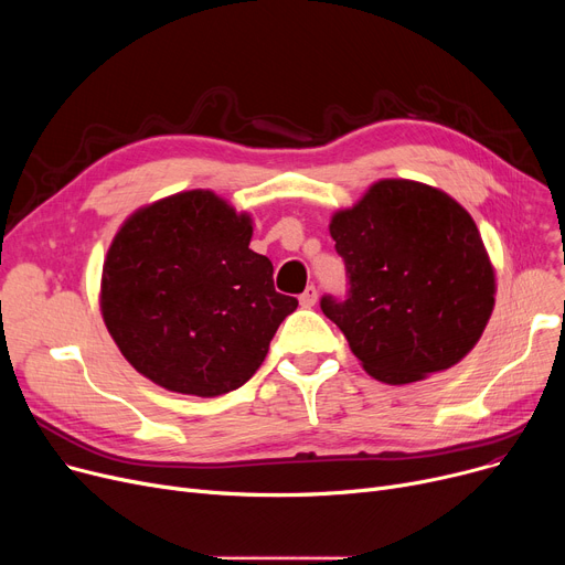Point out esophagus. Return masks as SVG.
I'll use <instances>...</instances> for the list:
<instances>
[{
  "label": "esophagus",
  "instance_id": "34e87169",
  "mask_svg": "<svg viewBox=\"0 0 565 565\" xmlns=\"http://www.w3.org/2000/svg\"><path fill=\"white\" fill-rule=\"evenodd\" d=\"M316 302H318V290H316V286H307L305 292L300 295V305H302L305 309H311Z\"/></svg>",
  "mask_w": 565,
  "mask_h": 565
}]
</instances>
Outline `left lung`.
Masks as SVG:
<instances>
[{"label":"left lung","mask_w":565,"mask_h":565,"mask_svg":"<svg viewBox=\"0 0 565 565\" xmlns=\"http://www.w3.org/2000/svg\"><path fill=\"white\" fill-rule=\"evenodd\" d=\"M348 298L324 295L369 375L387 384L447 371L479 343L494 309V267L465 207L437 188L384 178L330 222Z\"/></svg>","instance_id":"8db88e82"}]
</instances>
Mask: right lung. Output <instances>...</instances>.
<instances>
[{
	"instance_id": "obj_1",
	"label": "right lung",
	"mask_w": 565,
	"mask_h": 565,
	"mask_svg": "<svg viewBox=\"0 0 565 565\" xmlns=\"http://www.w3.org/2000/svg\"><path fill=\"white\" fill-rule=\"evenodd\" d=\"M252 217L211 190L139 207L109 245L100 311L124 358L160 387L213 398L258 371L298 300L249 249Z\"/></svg>"
}]
</instances>
